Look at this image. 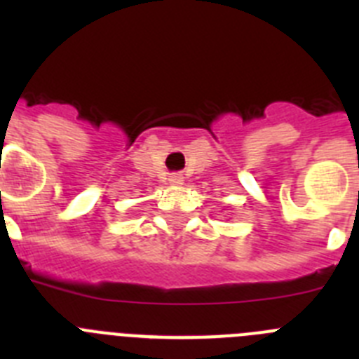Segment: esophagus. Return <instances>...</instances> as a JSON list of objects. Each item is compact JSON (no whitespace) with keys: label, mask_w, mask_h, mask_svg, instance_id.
<instances>
[{"label":"esophagus","mask_w":359,"mask_h":359,"mask_svg":"<svg viewBox=\"0 0 359 359\" xmlns=\"http://www.w3.org/2000/svg\"><path fill=\"white\" fill-rule=\"evenodd\" d=\"M169 183H170V185H174V187L183 185V176H182V174H172V176L169 177Z\"/></svg>","instance_id":"34e87169"}]
</instances>
